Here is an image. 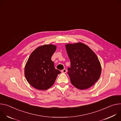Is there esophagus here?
Instances as JSON below:
<instances>
[{
  "mask_svg": "<svg viewBox=\"0 0 121 121\" xmlns=\"http://www.w3.org/2000/svg\"><path fill=\"white\" fill-rule=\"evenodd\" d=\"M61 72H62V73H66L67 72V70H66V69H64L63 70H62L61 71Z\"/></svg>",
  "mask_w": 121,
  "mask_h": 121,
  "instance_id": "esophagus-1",
  "label": "esophagus"
}]
</instances>
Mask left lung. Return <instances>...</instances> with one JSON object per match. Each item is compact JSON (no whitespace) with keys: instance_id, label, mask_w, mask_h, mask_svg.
Here are the masks:
<instances>
[{"instance_id":"left-lung-1","label":"left lung","mask_w":121,"mask_h":121,"mask_svg":"<svg viewBox=\"0 0 121 121\" xmlns=\"http://www.w3.org/2000/svg\"><path fill=\"white\" fill-rule=\"evenodd\" d=\"M65 48L71 62L67 73L72 84L80 90L90 87L99 80L101 73L97 56L88 46L81 42L67 44Z\"/></svg>"}]
</instances>
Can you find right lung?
Returning <instances> with one entry per match:
<instances>
[{"label":"right lung","instance_id":"obj_1","mask_svg":"<svg viewBox=\"0 0 121 121\" xmlns=\"http://www.w3.org/2000/svg\"><path fill=\"white\" fill-rule=\"evenodd\" d=\"M56 48V46L52 44L41 46L29 56L25 66L24 75L29 84L35 88L40 90L49 89L60 73L55 69L51 60Z\"/></svg>","mask_w":121,"mask_h":121}]
</instances>
